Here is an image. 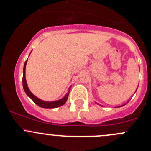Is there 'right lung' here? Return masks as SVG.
Masks as SVG:
<instances>
[{
    "label": "right lung",
    "instance_id": "1",
    "mask_svg": "<svg viewBox=\"0 0 151 151\" xmlns=\"http://www.w3.org/2000/svg\"><path fill=\"white\" fill-rule=\"evenodd\" d=\"M27 60L25 62V64H24V68H23V77H22V85H23V88L24 91H25V93L33 101V102L35 104H36L38 106H39L40 107L42 108H55V107H58V106H62L65 104V102L66 101L67 99H68V94H69V91H68V93L65 96V97H63L62 99L58 100V101H51V102H48V101H44L42 100L39 99H38L37 97L35 96L33 93L30 91V90L28 89V85H27L26 83V80H25V66H26L27 64Z\"/></svg>",
    "mask_w": 151,
    "mask_h": 151
}]
</instances>
